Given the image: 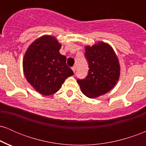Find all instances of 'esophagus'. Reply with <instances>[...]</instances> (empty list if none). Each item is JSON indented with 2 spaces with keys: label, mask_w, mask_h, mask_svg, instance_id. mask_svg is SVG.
I'll use <instances>...</instances> for the list:
<instances>
[{
  "label": "esophagus",
  "mask_w": 146,
  "mask_h": 146,
  "mask_svg": "<svg viewBox=\"0 0 146 146\" xmlns=\"http://www.w3.org/2000/svg\"><path fill=\"white\" fill-rule=\"evenodd\" d=\"M71 68H72V71H73L74 72V73H75V71H76V66H73V67H72Z\"/></svg>",
  "instance_id": "34e87169"
}]
</instances>
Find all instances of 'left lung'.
<instances>
[{
	"label": "left lung",
	"instance_id": "left-lung-1",
	"mask_svg": "<svg viewBox=\"0 0 146 146\" xmlns=\"http://www.w3.org/2000/svg\"><path fill=\"white\" fill-rule=\"evenodd\" d=\"M85 56L89 71L84 80H78L82 92L88 98H98L109 92L120 76L119 61L111 46L99 41L93 46H85Z\"/></svg>",
	"mask_w": 146,
	"mask_h": 146
}]
</instances>
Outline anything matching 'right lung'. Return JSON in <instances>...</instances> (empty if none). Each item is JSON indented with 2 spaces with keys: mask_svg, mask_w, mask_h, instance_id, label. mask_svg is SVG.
<instances>
[{
  "mask_svg": "<svg viewBox=\"0 0 146 146\" xmlns=\"http://www.w3.org/2000/svg\"><path fill=\"white\" fill-rule=\"evenodd\" d=\"M61 46L56 37L44 35L29 45L23 57L25 78L43 95L56 93L65 80L73 75L66 64V58L60 54Z\"/></svg>",
  "mask_w": 146,
  "mask_h": 146,
  "instance_id": "1",
  "label": "right lung"
}]
</instances>
